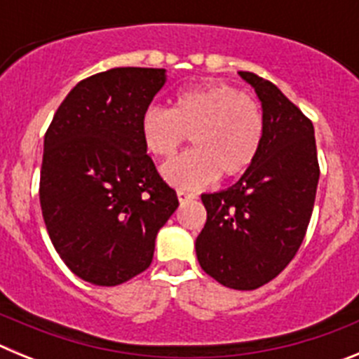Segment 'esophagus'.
I'll list each match as a JSON object with an SVG mask.
<instances>
[{
	"label": "esophagus",
	"instance_id": "esophagus-1",
	"mask_svg": "<svg viewBox=\"0 0 359 359\" xmlns=\"http://www.w3.org/2000/svg\"><path fill=\"white\" fill-rule=\"evenodd\" d=\"M194 198H198L194 192H189V190H183V189L177 190V199H180V201H187V199H194Z\"/></svg>",
	"mask_w": 359,
	"mask_h": 359
}]
</instances>
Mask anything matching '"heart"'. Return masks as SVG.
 Segmentation results:
<instances>
[{"label":"heart","mask_w":359,"mask_h":359,"mask_svg":"<svg viewBox=\"0 0 359 359\" xmlns=\"http://www.w3.org/2000/svg\"><path fill=\"white\" fill-rule=\"evenodd\" d=\"M144 147L154 158H170L190 136L194 149L163 165L170 185L199 189L215 177L243 176L259 158L264 116L253 97L226 82L180 91L170 109L145 107L140 115Z\"/></svg>","instance_id":"heart-1"}]
</instances>
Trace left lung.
Returning a JSON list of instances; mask_svg holds the SVG:
<instances>
[{"label": "left lung", "mask_w": 359, "mask_h": 359, "mask_svg": "<svg viewBox=\"0 0 359 359\" xmlns=\"http://www.w3.org/2000/svg\"><path fill=\"white\" fill-rule=\"evenodd\" d=\"M262 104L259 158L230 189L203 194L207 223L196 239L203 271L250 291L273 280L297 255L313 207L320 167L313 122L273 82L239 72Z\"/></svg>", "instance_id": "obj_1"}]
</instances>
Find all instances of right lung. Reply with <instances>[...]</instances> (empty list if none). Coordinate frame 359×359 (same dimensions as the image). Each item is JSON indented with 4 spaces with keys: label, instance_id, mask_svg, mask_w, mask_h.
Wrapping results in <instances>:
<instances>
[{
    "label": "right lung",
    "instance_id": "right-lung-1",
    "mask_svg": "<svg viewBox=\"0 0 359 359\" xmlns=\"http://www.w3.org/2000/svg\"><path fill=\"white\" fill-rule=\"evenodd\" d=\"M163 68H113L79 82L44 135L39 199L65 264L118 286L151 266L158 230L177 208L140 136Z\"/></svg>",
    "mask_w": 359,
    "mask_h": 359
}]
</instances>
